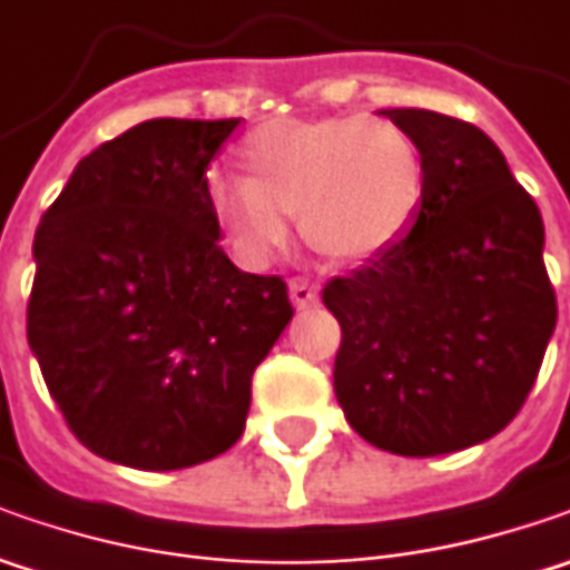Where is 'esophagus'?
Here are the masks:
<instances>
[{"label": "esophagus", "mask_w": 570, "mask_h": 570, "mask_svg": "<svg viewBox=\"0 0 570 570\" xmlns=\"http://www.w3.org/2000/svg\"><path fill=\"white\" fill-rule=\"evenodd\" d=\"M288 295H292V304H295L297 311H307V307H314L317 304V285L314 282H307V278H292L288 282Z\"/></svg>", "instance_id": "1"}]
</instances>
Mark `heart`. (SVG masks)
<instances>
[{
  "label": "heart",
  "instance_id": "heart-1",
  "mask_svg": "<svg viewBox=\"0 0 570 570\" xmlns=\"http://www.w3.org/2000/svg\"><path fill=\"white\" fill-rule=\"evenodd\" d=\"M244 180H215L208 215L237 266L263 269L292 237L342 263L396 247L425 199L415 139L386 117L269 120L237 148Z\"/></svg>",
  "mask_w": 570,
  "mask_h": 570
}]
</instances>
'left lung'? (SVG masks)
I'll use <instances>...</instances> for the list:
<instances>
[{"label": "left lung", "mask_w": 570, "mask_h": 570, "mask_svg": "<svg viewBox=\"0 0 570 570\" xmlns=\"http://www.w3.org/2000/svg\"><path fill=\"white\" fill-rule=\"evenodd\" d=\"M415 139L425 199L405 237L333 278V386L374 448L438 456L494 438L520 412L556 333L542 215L501 148L434 110H381Z\"/></svg>", "instance_id": "left-lung-1"}]
</instances>
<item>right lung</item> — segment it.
Listing matches in <instances>:
<instances>
[{"instance_id":"1","label":"right lung","mask_w":570,"mask_h":570,"mask_svg":"<svg viewBox=\"0 0 570 570\" xmlns=\"http://www.w3.org/2000/svg\"><path fill=\"white\" fill-rule=\"evenodd\" d=\"M237 122L126 129L78 161L33 234V358L110 463L167 472L225 453L295 314L282 278L230 263L208 215L206 170Z\"/></svg>"}]
</instances>
